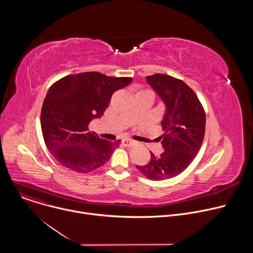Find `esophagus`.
Wrapping results in <instances>:
<instances>
[{
  "label": "esophagus",
  "mask_w": 253,
  "mask_h": 253,
  "mask_svg": "<svg viewBox=\"0 0 253 253\" xmlns=\"http://www.w3.org/2000/svg\"><path fill=\"white\" fill-rule=\"evenodd\" d=\"M122 144H123L124 146L129 147V146L134 145V144H135V141H134V140H132V139H129V138H125V139H123V140H122Z\"/></svg>",
  "instance_id": "1"
}]
</instances>
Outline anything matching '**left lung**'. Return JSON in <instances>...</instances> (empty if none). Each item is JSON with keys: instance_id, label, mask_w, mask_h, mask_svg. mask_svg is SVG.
Returning a JSON list of instances; mask_svg holds the SVG:
<instances>
[{"instance_id": "obj_1", "label": "left lung", "mask_w": 253, "mask_h": 253, "mask_svg": "<svg viewBox=\"0 0 253 253\" xmlns=\"http://www.w3.org/2000/svg\"><path fill=\"white\" fill-rule=\"evenodd\" d=\"M165 106L159 137L164 152L151 153L146 165L137 169L151 180H164L183 172L198 153L205 133V112L193 90L182 80L155 74L146 77Z\"/></svg>"}]
</instances>
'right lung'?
Wrapping results in <instances>:
<instances>
[{
  "instance_id": "1",
  "label": "right lung",
  "mask_w": 253,
  "mask_h": 253,
  "mask_svg": "<svg viewBox=\"0 0 253 253\" xmlns=\"http://www.w3.org/2000/svg\"><path fill=\"white\" fill-rule=\"evenodd\" d=\"M132 81L86 72L66 76L50 87L42 106L41 128L47 148L63 166L88 173L111 158L120 140L102 139L88 126L102 117L113 93Z\"/></svg>"
}]
</instances>
